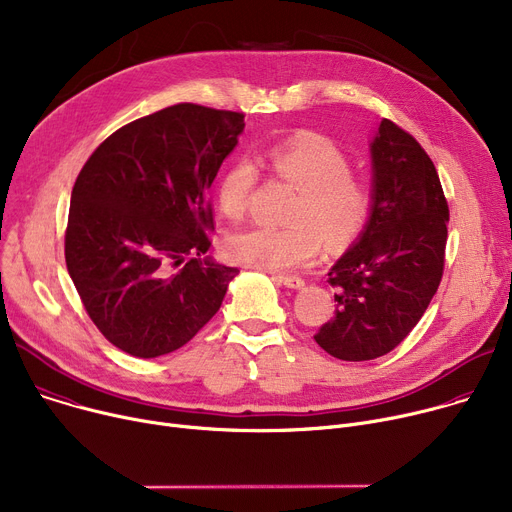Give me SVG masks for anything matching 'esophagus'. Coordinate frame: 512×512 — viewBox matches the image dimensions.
<instances>
[{"instance_id": "34e87169", "label": "esophagus", "mask_w": 512, "mask_h": 512, "mask_svg": "<svg viewBox=\"0 0 512 512\" xmlns=\"http://www.w3.org/2000/svg\"><path fill=\"white\" fill-rule=\"evenodd\" d=\"M274 281L289 287V289H301L305 285V281L301 277H285V274H277V277H274Z\"/></svg>"}]
</instances>
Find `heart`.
Listing matches in <instances>:
<instances>
[{"label": "heart", "mask_w": 512, "mask_h": 512, "mask_svg": "<svg viewBox=\"0 0 512 512\" xmlns=\"http://www.w3.org/2000/svg\"><path fill=\"white\" fill-rule=\"evenodd\" d=\"M268 166L281 180L297 188L289 211L295 221L285 227L252 225L231 233L225 254L258 270L283 272L318 256L322 240L340 248L352 242L369 221L373 196L369 186L350 172L346 153L326 137L303 135L274 145ZM258 172L252 160L240 157L223 172L217 184L221 211L240 219L248 207Z\"/></svg>", "instance_id": "1"}]
</instances>
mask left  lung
<instances>
[{
	"instance_id": "1",
	"label": "left lung",
	"mask_w": 512,
	"mask_h": 512,
	"mask_svg": "<svg viewBox=\"0 0 512 512\" xmlns=\"http://www.w3.org/2000/svg\"><path fill=\"white\" fill-rule=\"evenodd\" d=\"M371 166L369 221L328 272L338 305L313 336L340 361H371L396 348L435 297L445 268L449 205L428 153L383 119Z\"/></svg>"
}]
</instances>
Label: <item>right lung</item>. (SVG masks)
Returning a JSON list of instances; mask_svg holds the SVG:
<instances>
[{
  "label": "right lung",
  "mask_w": 512,
  "mask_h": 512,
  "mask_svg": "<svg viewBox=\"0 0 512 512\" xmlns=\"http://www.w3.org/2000/svg\"><path fill=\"white\" fill-rule=\"evenodd\" d=\"M244 114L174 104L104 139L71 190L65 262L108 342L155 359L194 338L240 270L205 256L211 188Z\"/></svg>",
  "instance_id": "obj_1"
}]
</instances>
